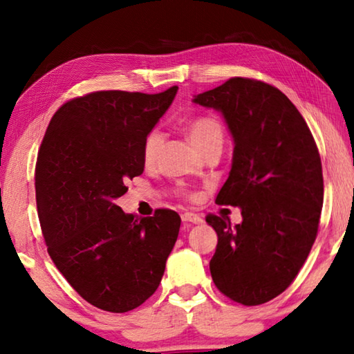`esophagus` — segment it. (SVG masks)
I'll return each mask as SVG.
<instances>
[{"label":"esophagus","instance_id":"34e87169","mask_svg":"<svg viewBox=\"0 0 354 354\" xmlns=\"http://www.w3.org/2000/svg\"><path fill=\"white\" fill-rule=\"evenodd\" d=\"M181 218H183L184 223H194V225L203 223V218L200 217V215L192 214V212H184V214L181 215Z\"/></svg>","mask_w":354,"mask_h":354}]
</instances>
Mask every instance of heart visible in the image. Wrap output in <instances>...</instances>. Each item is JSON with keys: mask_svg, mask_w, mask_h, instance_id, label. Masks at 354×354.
Returning <instances> with one entry per match:
<instances>
[{"mask_svg": "<svg viewBox=\"0 0 354 354\" xmlns=\"http://www.w3.org/2000/svg\"><path fill=\"white\" fill-rule=\"evenodd\" d=\"M187 137L194 143V147L201 153L209 147L223 143V128H221V124L214 117H198L192 120L187 124ZM162 142L164 137L158 129L151 131L147 136L145 142H143V159L147 162L154 160Z\"/></svg>", "mask_w": 354, "mask_h": 354, "instance_id": "b5f03b06", "label": "heart"}]
</instances>
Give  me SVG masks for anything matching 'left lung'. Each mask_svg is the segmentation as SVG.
Returning <instances> with one entry per match:
<instances>
[{
	"mask_svg": "<svg viewBox=\"0 0 354 354\" xmlns=\"http://www.w3.org/2000/svg\"><path fill=\"white\" fill-rule=\"evenodd\" d=\"M192 103L220 112L234 142L215 203L241 207L242 221L206 217L218 237L212 279L245 306L267 303L290 286L315 241L323 206L319 149L292 101L266 82L231 77Z\"/></svg>",
	"mask_w": 354,
	"mask_h": 354,
	"instance_id": "8db88e82",
	"label": "left lung"
}]
</instances>
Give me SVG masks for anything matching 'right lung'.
Listing matches in <instances>:
<instances>
[{
    "label": "right lung",
    "mask_w": 354,
    "mask_h": 354,
    "mask_svg": "<svg viewBox=\"0 0 354 354\" xmlns=\"http://www.w3.org/2000/svg\"><path fill=\"white\" fill-rule=\"evenodd\" d=\"M176 92L88 93L65 103L41 140L35 200L48 253L86 301L109 313L153 295L179 234L175 211L137 217L115 205L143 173V142Z\"/></svg>",
    "instance_id": "1"
}]
</instances>
